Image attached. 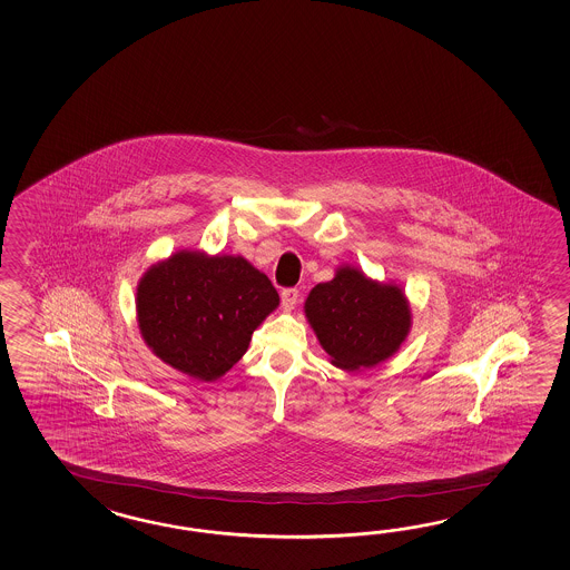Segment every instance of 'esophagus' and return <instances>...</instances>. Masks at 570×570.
Masks as SVG:
<instances>
[{
  "instance_id": "obj_1",
  "label": "esophagus",
  "mask_w": 570,
  "mask_h": 570,
  "mask_svg": "<svg viewBox=\"0 0 570 570\" xmlns=\"http://www.w3.org/2000/svg\"><path fill=\"white\" fill-rule=\"evenodd\" d=\"M297 297H299V291L297 289L281 291V305H283V309L291 312L295 307V303H297Z\"/></svg>"
}]
</instances>
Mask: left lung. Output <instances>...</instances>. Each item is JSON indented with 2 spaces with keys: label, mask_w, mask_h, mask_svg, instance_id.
<instances>
[{
  "label": "left lung",
  "mask_w": 570,
  "mask_h": 570,
  "mask_svg": "<svg viewBox=\"0 0 570 570\" xmlns=\"http://www.w3.org/2000/svg\"><path fill=\"white\" fill-rule=\"evenodd\" d=\"M303 312L330 363L348 373L389 361L412 330V305L401 285L371 279L352 265H340L334 279L315 285Z\"/></svg>",
  "instance_id": "obj_1"
}]
</instances>
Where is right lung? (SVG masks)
Segmentation results:
<instances>
[{
  "instance_id": "obj_1",
  "label": "right lung",
  "mask_w": 570,
  "mask_h": 570,
  "mask_svg": "<svg viewBox=\"0 0 570 570\" xmlns=\"http://www.w3.org/2000/svg\"><path fill=\"white\" fill-rule=\"evenodd\" d=\"M279 307L267 275L244 256L177 250L146 268L136 322L146 346L183 375L212 383L248 351L253 332Z\"/></svg>"
}]
</instances>
